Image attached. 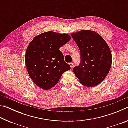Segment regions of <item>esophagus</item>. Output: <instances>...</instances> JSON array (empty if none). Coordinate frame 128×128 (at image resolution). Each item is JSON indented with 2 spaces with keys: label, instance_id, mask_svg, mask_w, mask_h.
<instances>
[{
  "label": "esophagus",
  "instance_id": "34e87169",
  "mask_svg": "<svg viewBox=\"0 0 128 128\" xmlns=\"http://www.w3.org/2000/svg\"><path fill=\"white\" fill-rule=\"evenodd\" d=\"M69 65H70V68H73V62H70V63H69Z\"/></svg>",
  "mask_w": 128,
  "mask_h": 128
}]
</instances>
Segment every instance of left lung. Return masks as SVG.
<instances>
[{
  "mask_svg": "<svg viewBox=\"0 0 128 128\" xmlns=\"http://www.w3.org/2000/svg\"><path fill=\"white\" fill-rule=\"evenodd\" d=\"M80 51V63L73 69L80 83L94 87L102 82L111 68L112 55L104 39L94 31L83 30L72 33Z\"/></svg>",
  "mask_w": 128,
  "mask_h": 128,
  "instance_id": "left-lung-1",
  "label": "left lung"
}]
</instances>
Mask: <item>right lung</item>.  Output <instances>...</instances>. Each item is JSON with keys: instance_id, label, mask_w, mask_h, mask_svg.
Returning <instances> with one entry per match:
<instances>
[{"instance_id": "add662e5", "label": "right lung", "mask_w": 128, "mask_h": 128, "mask_svg": "<svg viewBox=\"0 0 128 128\" xmlns=\"http://www.w3.org/2000/svg\"><path fill=\"white\" fill-rule=\"evenodd\" d=\"M71 37L66 34L47 32L33 38L25 54V65L31 79L39 87H54L62 73L70 69L59 48Z\"/></svg>"}]
</instances>
